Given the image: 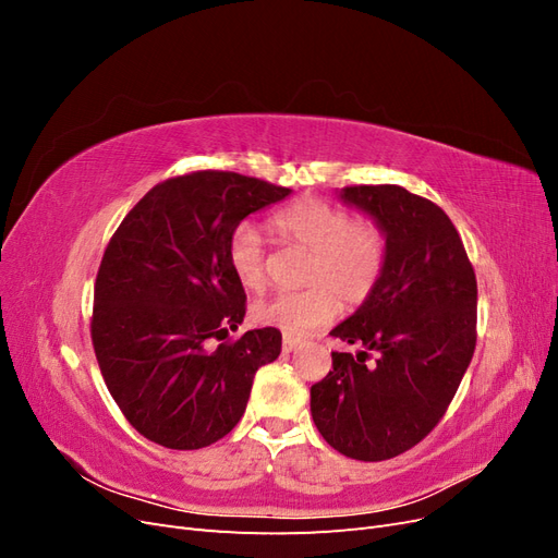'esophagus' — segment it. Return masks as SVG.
<instances>
[{
    "label": "esophagus",
    "mask_w": 558,
    "mask_h": 558,
    "mask_svg": "<svg viewBox=\"0 0 558 558\" xmlns=\"http://www.w3.org/2000/svg\"><path fill=\"white\" fill-rule=\"evenodd\" d=\"M281 347H283L286 353H293V351H298L302 347V342L295 340V337H283V344Z\"/></svg>",
    "instance_id": "esophagus-1"
}]
</instances>
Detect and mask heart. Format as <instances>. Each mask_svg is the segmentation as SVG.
<instances>
[{
	"label": "heart",
	"instance_id": "obj_1",
	"mask_svg": "<svg viewBox=\"0 0 558 558\" xmlns=\"http://www.w3.org/2000/svg\"><path fill=\"white\" fill-rule=\"evenodd\" d=\"M272 228L289 244L312 253L305 291L275 293L251 305V320L289 337L307 335L337 314L340 296L347 307L365 302L384 272L386 242L375 223H351L347 211L318 197H300L272 216ZM228 263L246 291L265 283V242L251 221L234 226L228 240Z\"/></svg>",
	"mask_w": 558,
	"mask_h": 558
}]
</instances>
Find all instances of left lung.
<instances>
[{"mask_svg": "<svg viewBox=\"0 0 558 558\" xmlns=\"http://www.w3.org/2000/svg\"><path fill=\"white\" fill-rule=\"evenodd\" d=\"M335 195L373 218L386 260L373 295L330 330L356 344V356L332 353L310 408L332 449L386 461L424 440L447 412L475 351L477 279L459 232L430 199L402 185H349Z\"/></svg>", "mask_w": 558, "mask_h": 558, "instance_id": "obj_1", "label": "left lung"}]
</instances>
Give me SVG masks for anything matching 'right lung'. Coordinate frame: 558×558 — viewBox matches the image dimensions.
<instances>
[{
  "label": "right lung",
  "mask_w": 558,
  "mask_h": 558,
  "mask_svg": "<svg viewBox=\"0 0 558 558\" xmlns=\"http://www.w3.org/2000/svg\"><path fill=\"white\" fill-rule=\"evenodd\" d=\"M293 191L234 172H193L150 189L111 238L95 281L93 347L111 398L146 440L202 449L242 418L281 332L246 330L228 263L234 226Z\"/></svg>",
  "instance_id": "1"
}]
</instances>
